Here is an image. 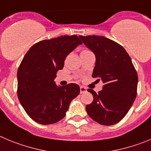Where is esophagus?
<instances>
[{"mask_svg": "<svg viewBox=\"0 0 151 151\" xmlns=\"http://www.w3.org/2000/svg\"><path fill=\"white\" fill-rule=\"evenodd\" d=\"M80 90H81V94H82V93H84V92H87V89L86 87H84V86H81V88H80Z\"/></svg>", "mask_w": 151, "mask_h": 151, "instance_id": "obj_1", "label": "esophagus"}]
</instances>
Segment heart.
Returning a JSON list of instances; mask_svg holds the SVG:
<instances>
[{"label":"heart","mask_w":151,"mask_h":151,"mask_svg":"<svg viewBox=\"0 0 151 151\" xmlns=\"http://www.w3.org/2000/svg\"><path fill=\"white\" fill-rule=\"evenodd\" d=\"M84 51H88V50H84ZM84 51H83V52H84Z\"/></svg>","instance_id":"heart-1"}]
</instances>
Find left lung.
<instances>
[{"mask_svg": "<svg viewBox=\"0 0 151 151\" xmlns=\"http://www.w3.org/2000/svg\"><path fill=\"white\" fill-rule=\"evenodd\" d=\"M79 37L96 55L92 77L104 83L99 93L87 89L94 99L86 106V112L100 124H116L126 116L136 98V70L126 50L116 42L96 35H80Z\"/></svg>", "mask_w": 151, "mask_h": 151, "instance_id": "obj_1", "label": "left lung"}]
</instances>
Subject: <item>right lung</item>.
<instances>
[{"mask_svg": "<svg viewBox=\"0 0 151 151\" xmlns=\"http://www.w3.org/2000/svg\"><path fill=\"white\" fill-rule=\"evenodd\" d=\"M81 44L77 35L43 40L23 58L17 72V95L27 114L37 123L49 125L61 120L80 93L77 84L58 86L54 79L63 68L66 56Z\"/></svg>", "mask_w": 151, "mask_h": 151, "instance_id": "right-lung-1", "label": "right lung"}]
</instances>
